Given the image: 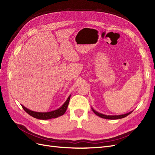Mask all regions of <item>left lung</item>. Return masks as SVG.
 Listing matches in <instances>:
<instances>
[{
	"label": "left lung",
	"instance_id": "1",
	"mask_svg": "<svg viewBox=\"0 0 155 155\" xmlns=\"http://www.w3.org/2000/svg\"><path fill=\"white\" fill-rule=\"evenodd\" d=\"M92 110H93V112L97 116L100 117V118H105V119H108V120H118V119H121V118H124L125 117L127 116L129 114H130L131 112H132L133 110L130 111L129 112H127L126 114H120V115H106V114H101L100 112H98L96 110H95L94 109H93L92 107Z\"/></svg>",
	"mask_w": 155,
	"mask_h": 155
}]
</instances>
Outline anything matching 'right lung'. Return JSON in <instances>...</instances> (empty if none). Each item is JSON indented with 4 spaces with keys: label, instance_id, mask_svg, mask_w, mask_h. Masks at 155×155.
Returning a JSON list of instances; mask_svg holds the SVG:
<instances>
[{
    "label": "right lung",
    "instance_id": "obj_1",
    "mask_svg": "<svg viewBox=\"0 0 155 155\" xmlns=\"http://www.w3.org/2000/svg\"><path fill=\"white\" fill-rule=\"evenodd\" d=\"M70 96H71V95H70L68 97L66 101H65L63 104V105L61 106L59 109L52 111H50V112H40L33 111L28 109H27V108H26L22 105H21L23 108V109H24L28 114L30 115L31 116L34 117L35 118L39 119V120H49V119H52V118H58V117L61 116L63 115L65 113V112H66L67 109V107L69 104Z\"/></svg>",
    "mask_w": 155,
    "mask_h": 155
}]
</instances>
